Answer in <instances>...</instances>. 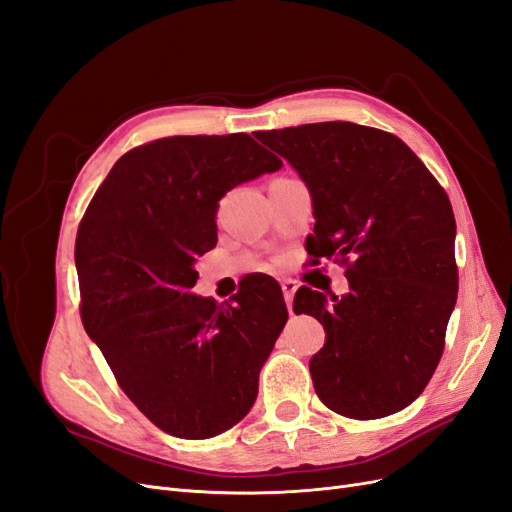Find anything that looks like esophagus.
<instances>
[{
    "mask_svg": "<svg viewBox=\"0 0 512 512\" xmlns=\"http://www.w3.org/2000/svg\"><path fill=\"white\" fill-rule=\"evenodd\" d=\"M297 282L294 280H284L282 282V290H284V299H286V305H288V312L292 314V299H294V292H297Z\"/></svg>",
    "mask_w": 512,
    "mask_h": 512,
    "instance_id": "obj_1",
    "label": "esophagus"
}]
</instances>
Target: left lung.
I'll use <instances>...</instances> for the list:
<instances>
[{"label":"left lung","instance_id":"8db88e82","mask_svg":"<svg viewBox=\"0 0 512 512\" xmlns=\"http://www.w3.org/2000/svg\"><path fill=\"white\" fill-rule=\"evenodd\" d=\"M258 138L312 192V265L346 267V297L301 286L292 303L294 314L314 316L327 333L309 361L320 401L359 421L404 410L440 363L457 301L451 200L391 132L324 121Z\"/></svg>","mask_w":512,"mask_h":512}]
</instances>
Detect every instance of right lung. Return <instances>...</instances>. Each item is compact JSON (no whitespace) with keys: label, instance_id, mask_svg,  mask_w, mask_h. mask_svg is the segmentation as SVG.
I'll return each instance as SVG.
<instances>
[{"label":"right lung","instance_id":"obj_1","mask_svg":"<svg viewBox=\"0 0 512 512\" xmlns=\"http://www.w3.org/2000/svg\"><path fill=\"white\" fill-rule=\"evenodd\" d=\"M277 168L243 132L158 138L115 162L76 232L83 327L121 391L170 436H218L256 401L288 320L284 294L260 277L232 303L196 297L194 262L218 243L220 198Z\"/></svg>","mask_w":512,"mask_h":512}]
</instances>
